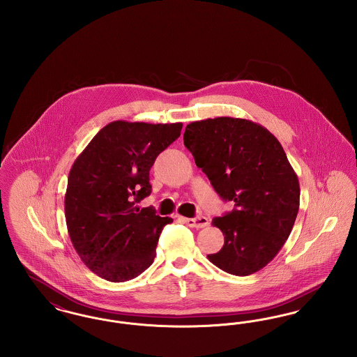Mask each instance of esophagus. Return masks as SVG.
Masks as SVG:
<instances>
[{
  "label": "esophagus",
  "instance_id": "1",
  "mask_svg": "<svg viewBox=\"0 0 357 357\" xmlns=\"http://www.w3.org/2000/svg\"><path fill=\"white\" fill-rule=\"evenodd\" d=\"M183 222L190 227L202 229L208 225V220L206 217H197V218H183Z\"/></svg>",
  "mask_w": 357,
  "mask_h": 357
}]
</instances>
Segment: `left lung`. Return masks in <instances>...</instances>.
I'll use <instances>...</instances> for the list:
<instances>
[{
    "label": "left lung",
    "mask_w": 357,
    "mask_h": 357,
    "mask_svg": "<svg viewBox=\"0 0 357 357\" xmlns=\"http://www.w3.org/2000/svg\"><path fill=\"white\" fill-rule=\"evenodd\" d=\"M185 146L214 190L234 208L213 220L225 243L208 261L249 275L287 242L300 207V183L281 143L252 120L222 116L187 124Z\"/></svg>",
    "instance_id": "1"
}]
</instances>
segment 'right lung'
I'll list each match as a JSON object with an SVG mask.
<instances>
[{"label":"right lung","instance_id":"right-lung-1","mask_svg":"<svg viewBox=\"0 0 357 357\" xmlns=\"http://www.w3.org/2000/svg\"><path fill=\"white\" fill-rule=\"evenodd\" d=\"M182 127L116 120L73 162L64 199L69 238L86 268L104 280L124 282L153 264L162 229L172 220L135 204L151 194L153 162Z\"/></svg>","mask_w":357,"mask_h":357}]
</instances>
